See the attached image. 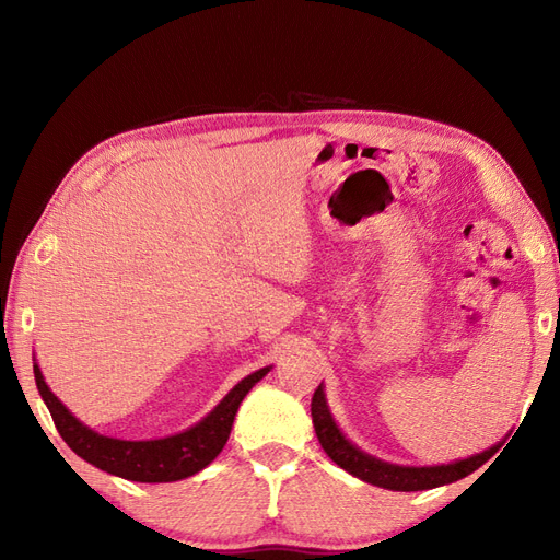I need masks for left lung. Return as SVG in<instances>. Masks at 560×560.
<instances>
[{
    "label": "left lung",
    "instance_id": "8db88e82",
    "mask_svg": "<svg viewBox=\"0 0 560 560\" xmlns=\"http://www.w3.org/2000/svg\"><path fill=\"white\" fill-rule=\"evenodd\" d=\"M311 416H313V428H315V434L319 439L322 448H325V453L338 467H343L346 471L352 474V477H358L366 483H374V486L387 488V490H404V493H409V490H430V488L463 479L474 469H479L483 463H488L490 457L495 455V451L500 448V444H498L479 455L467 457V460H457L451 465L399 467V465H387L383 460H376V457L362 453L360 448H354L348 442V439L341 434V430L336 428V422L327 409L322 387H317L313 395Z\"/></svg>",
    "mask_w": 560,
    "mask_h": 560
}]
</instances>
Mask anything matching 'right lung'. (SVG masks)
I'll list each match as a JSON object with an SVG mask.
<instances>
[{
    "label": "right lung",
    "instance_id": "1",
    "mask_svg": "<svg viewBox=\"0 0 560 560\" xmlns=\"http://www.w3.org/2000/svg\"><path fill=\"white\" fill-rule=\"evenodd\" d=\"M268 374V366L254 371L235 385L231 393L217 404V409L202 418L191 430L175 436L151 439V442H124V439L103 436L79 422L65 404L50 393L39 366L35 364V381L39 395L46 401L65 444L83 460L97 469L116 474V477L142 483H167L194 477L196 471L208 467L219 451L224 448L233 428V418L252 385Z\"/></svg>",
    "mask_w": 560,
    "mask_h": 560
}]
</instances>
